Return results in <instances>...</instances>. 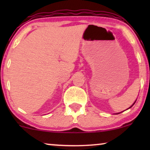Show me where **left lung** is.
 Instances as JSON below:
<instances>
[{"label": "left lung", "mask_w": 150, "mask_h": 150, "mask_svg": "<svg viewBox=\"0 0 150 150\" xmlns=\"http://www.w3.org/2000/svg\"><path fill=\"white\" fill-rule=\"evenodd\" d=\"M137 100H135V102H134V103H133V104H132V105H131V106H130V107H129L128 108H127V109H126V110H128V109H129V108H130L131 107H132V106L133 105H134V104H135V102H136V101H137ZM124 111H122V112H124ZM121 112H117V113H115V114H120V113H121Z\"/></svg>", "instance_id": "obj_1"}]
</instances>
